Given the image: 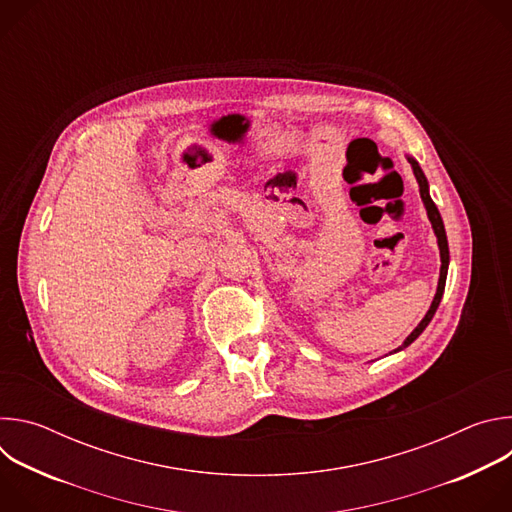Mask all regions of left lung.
Returning a JSON list of instances; mask_svg holds the SVG:
<instances>
[{"label": "left lung", "instance_id": "1", "mask_svg": "<svg viewBox=\"0 0 512 512\" xmlns=\"http://www.w3.org/2000/svg\"><path fill=\"white\" fill-rule=\"evenodd\" d=\"M407 162L411 164V170H413L415 180H417V184H419V194H421L423 206H425V210H427V218H429L431 229H433V233H435V237H437V247H440L442 267H440V279H437V291H435L433 302H431V306H429L427 314H425V316H423V320L417 324V328H415V330L405 338V342H403L399 348H395L393 352H399V350L407 348L413 340H417V336H419V334L427 328V324L431 322V318H433V314H435L437 306H440V302H442L444 289H446V277H448V265H450V249H448V237H446L444 221H442V214H440V210H437V206L433 204V200H431V196H429V184H427V178H425V174H423V170L419 168V164H417V160H415V158L407 156Z\"/></svg>", "mask_w": 512, "mask_h": 512}]
</instances>
